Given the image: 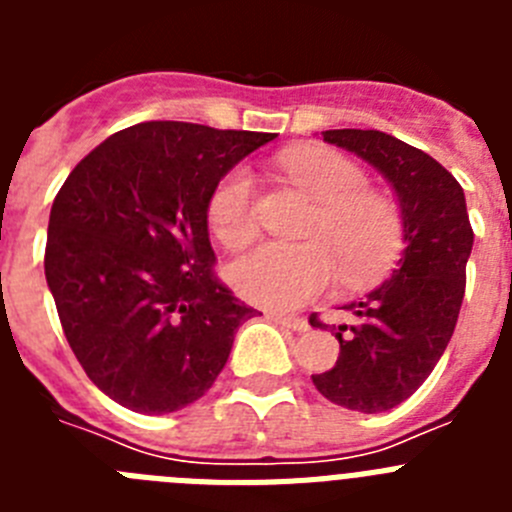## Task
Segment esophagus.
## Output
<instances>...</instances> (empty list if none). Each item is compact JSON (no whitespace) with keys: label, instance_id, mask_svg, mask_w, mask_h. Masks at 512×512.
<instances>
[{"label":"esophagus","instance_id":"1","mask_svg":"<svg viewBox=\"0 0 512 512\" xmlns=\"http://www.w3.org/2000/svg\"><path fill=\"white\" fill-rule=\"evenodd\" d=\"M271 320H277L279 325H284V328L295 330V333H305V330H310V325H307L305 318H300V315H284V312H266Z\"/></svg>","mask_w":512,"mask_h":512}]
</instances>
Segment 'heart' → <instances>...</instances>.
<instances>
[{"label":"heart","mask_w":512,"mask_h":512,"mask_svg":"<svg viewBox=\"0 0 512 512\" xmlns=\"http://www.w3.org/2000/svg\"><path fill=\"white\" fill-rule=\"evenodd\" d=\"M279 166L318 202L302 225L307 241H271L235 259L228 279L238 295L287 310L325 292L333 266L346 287H364L400 259L405 215L392 197L369 189L359 164L328 148H292L279 156ZM253 192V176L243 164L225 171L212 189L207 223L223 246L253 241L259 230Z\"/></svg>","instance_id":"obj_1"}]
</instances>
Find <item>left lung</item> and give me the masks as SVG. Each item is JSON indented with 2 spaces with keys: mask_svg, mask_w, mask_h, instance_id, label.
Listing matches in <instances>:
<instances>
[{
  "mask_svg": "<svg viewBox=\"0 0 512 512\" xmlns=\"http://www.w3.org/2000/svg\"><path fill=\"white\" fill-rule=\"evenodd\" d=\"M323 140L382 171L405 215L408 248L387 282L343 307L351 320L333 325L341 354L312 384L341 408L384 413L418 390L454 336L474 230L461 184L420 148L379 130H325ZM310 325L325 323L310 315Z\"/></svg>",
  "mask_w": 512,
  "mask_h": 512,
  "instance_id": "8db88e82",
  "label": "left lung"
}]
</instances>
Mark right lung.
I'll return each mask as SVG.
<instances>
[{
    "label": "right lung",
    "mask_w": 512,
    "mask_h": 512,
    "mask_svg": "<svg viewBox=\"0 0 512 512\" xmlns=\"http://www.w3.org/2000/svg\"><path fill=\"white\" fill-rule=\"evenodd\" d=\"M274 133L138 122L99 143L58 189L45 279L81 369L122 408L200 400L256 315L215 274L207 200Z\"/></svg>",
    "instance_id": "add662e5"
}]
</instances>
